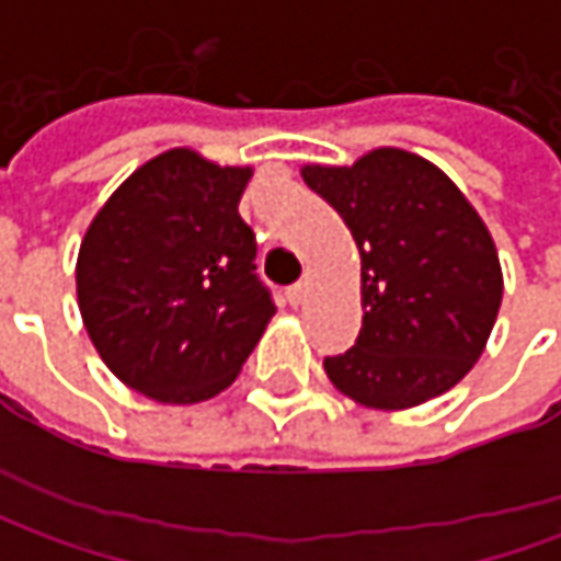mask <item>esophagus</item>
<instances>
[{
  "label": "esophagus",
  "instance_id": "obj_1",
  "mask_svg": "<svg viewBox=\"0 0 561 561\" xmlns=\"http://www.w3.org/2000/svg\"><path fill=\"white\" fill-rule=\"evenodd\" d=\"M306 296H309V284H306V280L293 284L290 290H287V299H290V306H302V302H306Z\"/></svg>",
  "mask_w": 561,
  "mask_h": 561
}]
</instances>
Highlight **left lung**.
Instances as JSON below:
<instances>
[{
	"label": "left lung",
	"mask_w": 561,
	"mask_h": 561,
	"mask_svg": "<svg viewBox=\"0 0 561 561\" xmlns=\"http://www.w3.org/2000/svg\"><path fill=\"white\" fill-rule=\"evenodd\" d=\"M302 181L334 205L362 255V331L324 358L336 390L371 409H409L456 387L503 302L478 211L440 168L402 149H375L353 168L309 164Z\"/></svg>",
	"instance_id": "left-lung-1"
}]
</instances>
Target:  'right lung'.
I'll list each match as a JSON object with an SVG mask.
<instances>
[{"label": "right lung", "mask_w": 561, "mask_h": 561, "mask_svg": "<svg viewBox=\"0 0 561 561\" xmlns=\"http://www.w3.org/2000/svg\"><path fill=\"white\" fill-rule=\"evenodd\" d=\"M249 178L190 149L162 152L115 190L80 243L87 334L146 397L186 405L221 393L277 312L237 211Z\"/></svg>", "instance_id": "obj_1"}]
</instances>
